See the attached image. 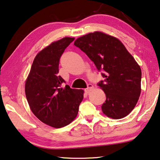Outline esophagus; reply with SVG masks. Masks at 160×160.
<instances>
[{
    "label": "esophagus",
    "mask_w": 160,
    "mask_h": 160,
    "mask_svg": "<svg viewBox=\"0 0 160 160\" xmlns=\"http://www.w3.org/2000/svg\"><path fill=\"white\" fill-rule=\"evenodd\" d=\"M92 89H93V85H92V84H88V88H87L85 89V91L87 93H89L92 90Z\"/></svg>",
    "instance_id": "obj_1"
}]
</instances>
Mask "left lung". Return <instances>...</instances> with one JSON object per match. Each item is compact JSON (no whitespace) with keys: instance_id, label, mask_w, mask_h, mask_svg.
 <instances>
[{"instance_id":"obj_1","label":"left lung","mask_w":160,"mask_h":160,"mask_svg":"<svg viewBox=\"0 0 160 160\" xmlns=\"http://www.w3.org/2000/svg\"><path fill=\"white\" fill-rule=\"evenodd\" d=\"M74 45L103 71L104 80L97 84L107 97L103 113L113 119L128 115L141 92V69L131 54L117 38L101 32L78 38Z\"/></svg>"}]
</instances>
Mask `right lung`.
Here are the masks:
<instances>
[{"mask_svg": "<svg viewBox=\"0 0 160 160\" xmlns=\"http://www.w3.org/2000/svg\"><path fill=\"white\" fill-rule=\"evenodd\" d=\"M74 38L64 37L37 53L25 82V94L32 113L42 122L56 128L72 122L83 99L82 90L64 88L58 75L59 61Z\"/></svg>", "mask_w": 160, "mask_h": 160, "instance_id": "add662e5", "label": "right lung"}]
</instances>
